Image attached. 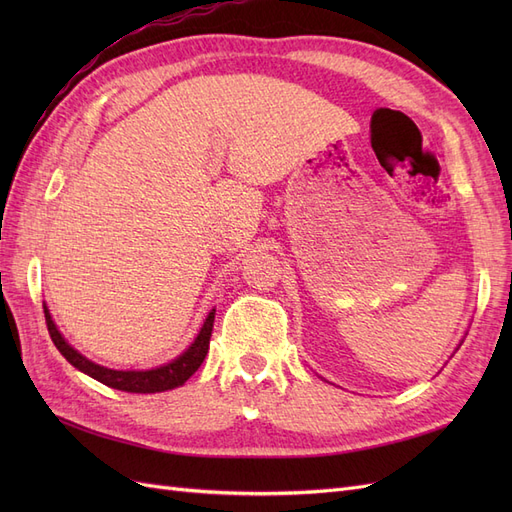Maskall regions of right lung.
<instances>
[{
    "instance_id": "add662e5",
    "label": "right lung",
    "mask_w": 512,
    "mask_h": 512,
    "mask_svg": "<svg viewBox=\"0 0 512 512\" xmlns=\"http://www.w3.org/2000/svg\"><path fill=\"white\" fill-rule=\"evenodd\" d=\"M44 318H46V327H49V335L53 339V344L57 346V350L64 354V359L74 365L83 374L91 376L94 380L111 386V389L117 391H126V393H162V391H170L177 389L185 380H188L194 371L203 365L205 356L209 352V339H211V331H213V320H215V309H211L209 316L205 318L203 327H200L198 335L194 342L188 346V350L181 352L177 359H173L166 365H160L156 369H147V371H119V369H108L102 367L94 361L85 359V356L74 350L64 335H61L55 327V322L49 314V307L44 305Z\"/></svg>"
}]
</instances>
